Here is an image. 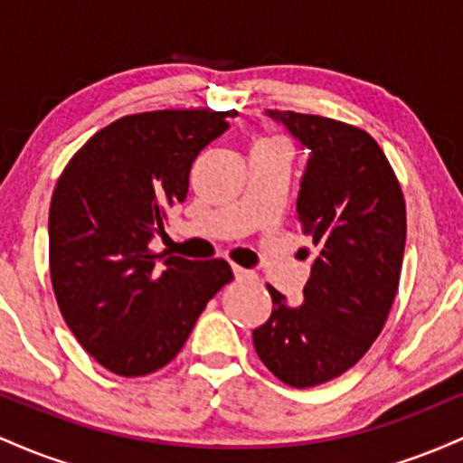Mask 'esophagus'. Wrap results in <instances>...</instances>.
Instances as JSON below:
<instances>
[{
  "label": "esophagus",
  "instance_id": "1",
  "mask_svg": "<svg viewBox=\"0 0 463 463\" xmlns=\"http://www.w3.org/2000/svg\"><path fill=\"white\" fill-rule=\"evenodd\" d=\"M232 272H235V279H237V280H250V279H257V274L250 272V269L239 268V265H232Z\"/></svg>",
  "mask_w": 463,
  "mask_h": 463
}]
</instances>
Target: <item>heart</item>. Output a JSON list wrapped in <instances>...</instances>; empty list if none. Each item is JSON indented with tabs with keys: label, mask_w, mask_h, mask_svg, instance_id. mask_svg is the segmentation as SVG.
<instances>
[{
	"label": "heart",
	"mask_w": 463,
	"mask_h": 463,
	"mask_svg": "<svg viewBox=\"0 0 463 463\" xmlns=\"http://www.w3.org/2000/svg\"><path fill=\"white\" fill-rule=\"evenodd\" d=\"M263 141H269V143H280V146H287V143L280 139V137H268V139H263Z\"/></svg>",
	"instance_id": "obj_1"
}]
</instances>
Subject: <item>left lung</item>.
<instances>
[{"mask_svg":"<svg viewBox=\"0 0 463 463\" xmlns=\"http://www.w3.org/2000/svg\"><path fill=\"white\" fill-rule=\"evenodd\" d=\"M265 115L309 150L296 209L316 257L300 307L268 285L274 309L252 342L276 379L302 390L353 368L383 331L401 280L405 198L365 130L294 110Z\"/></svg>","mask_w":463,"mask_h":463,"instance_id":"1","label":"left lung"}]
</instances>
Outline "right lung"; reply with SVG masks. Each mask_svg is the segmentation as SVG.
<instances>
[{"mask_svg":"<svg viewBox=\"0 0 463 463\" xmlns=\"http://www.w3.org/2000/svg\"><path fill=\"white\" fill-rule=\"evenodd\" d=\"M231 110L126 115L84 143L50 204V274L80 346L119 376L167 365L232 276L224 259L150 250L165 209L187 198L195 156L228 130ZM164 259L158 266L156 261Z\"/></svg>","mask_w":463,"mask_h":463,"instance_id":"add662e5","label":"right lung"}]
</instances>
